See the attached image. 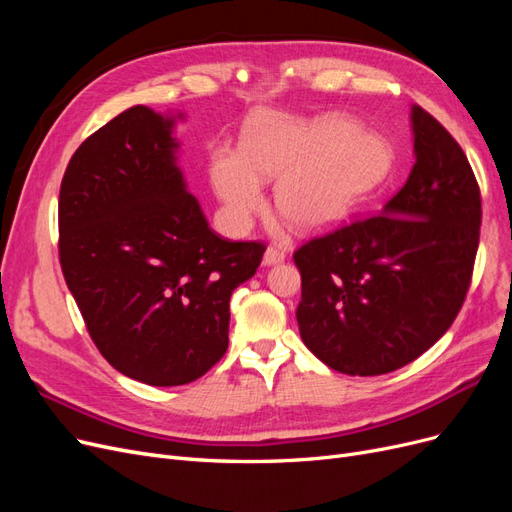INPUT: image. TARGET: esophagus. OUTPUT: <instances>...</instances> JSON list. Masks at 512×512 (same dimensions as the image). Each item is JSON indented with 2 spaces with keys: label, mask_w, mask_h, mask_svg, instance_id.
I'll use <instances>...</instances> for the list:
<instances>
[{
  "label": "esophagus",
  "mask_w": 512,
  "mask_h": 512,
  "mask_svg": "<svg viewBox=\"0 0 512 512\" xmlns=\"http://www.w3.org/2000/svg\"><path fill=\"white\" fill-rule=\"evenodd\" d=\"M284 258H286V252L282 250V247L269 245L267 250H265V256H262V265H267V267L280 265V262H284Z\"/></svg>",
  "instance_id": "1"
}]
</instances>
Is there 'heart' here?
<instances>
[{"label":"heart","instance_id":"b5f03b06","mask_svg":"<svg viewBox=\"0 0 512 512\" xmlns=\"http://www.w3.org/2000/svg\"><path fill=\"white\" fill-rule=\"evenodd\" d=\"M391 164L389 143L350 117L267 115L245 132L241 151H213L211 181L232 226H245L265 207L260 181H277L282 218L299 230H320L365 203Z\"/></svg>","mask_w":512,"mask_h":512}]
</instances>
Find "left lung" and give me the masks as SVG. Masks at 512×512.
Masks as SVG:
<instances>
[{
	"mask_svg": "<svg viewBox=\"0 0 512 512\" xmlns=\"http://www.w3.org/2000/svg\"><path fill=\"white\" fill-rule=\"evenodd\" d=\"M414 166L378 215L294 252L303 344L348 376L389 374L448 331L478 250L480 190L455 138L410 111Z\"/></svg>",
	"mask_w": 512,
	"mask_h": 512,
	"instance_id": "8db88e82",
	"label": "left lung"
}]
</instances>
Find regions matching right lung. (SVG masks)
<instances>
[{"label": "right lung", "instance_id": "right-lung-1", "mask_svg": "<svg viewBox=\"0 0 512 512\" xmlns=\"http://www.w3.org/2000/svg\"><path fill=\"white\" fill-rule=\"evenodd\" d=\"M177 119L123 111L74 151L59 190V262L87 331L151 386L194 382L222 359L232 290L265 254L209 228L177 164Z\"/></svg>", "mask_w": 512, "mask_h": 512}]
</instances>
